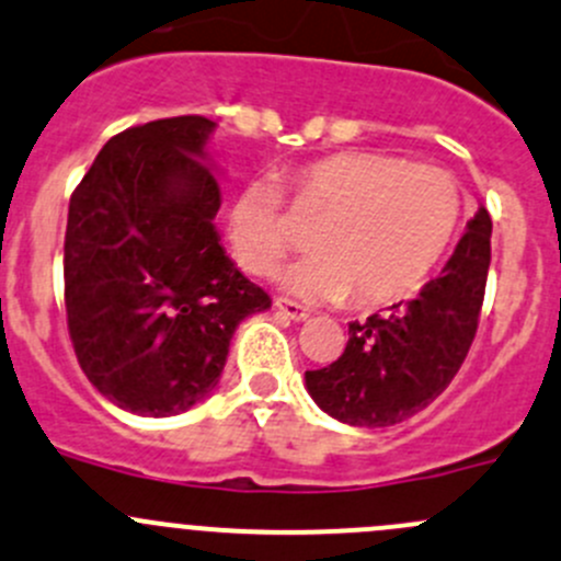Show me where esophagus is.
Wrapping results in <instances>:
<instances>
[{"label": "esophagus", "mask_w": 561, "mask_h": 561, "mask_svg": "<svg viewBox=\"0 0 561 561\" xmlns=\"http://www.w3.org/2000/svg\"><path fill=\"white\" fill-rule=\"evenodd\" d=\"M274 307L279 309L287 320H296V323H301V320L309 318V309H304L301 304H296V301H287V298H276Z\"/></svg>", "instance_id": "1"}]
</instances>
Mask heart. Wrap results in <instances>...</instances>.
I'll list each match as a JSON object with an SVG mask.
<instances>
[{
  "label": "heart",
  "mask_w": 561,
  "mask_h": 561,
  "mask_svg": "<svg viewBox=\"0 0 561 561\" xmlns=\"http://www.w3.org/2000/svg\"><path fill=\"white\" fill-rule=\"evenodd\" d=\"M298 216H320L309 247L318 254L290 265L282 285L307 301L380 307L419 290L433 274L463 216L449 172L405 164L389 153L345 150L287 175ZM227 238L249 274L276 268L293 232L282 192L268 178L241 183L227 205Z\"/></svg>",
  "instance_id": "obj_1"
}]
</instances>
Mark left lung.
I'll use <instances>...</instances> for the list:
<instances>
[{
    "mask_svg": "<svg viewBox=\"0 0 561 561\" xmlns=\"http://www.w3.org/2000/svg\"><path fill=\"white\" fill-rule=\"evenodd\" d=\"M491 230V216L480 205L442 274L422 285L416 298L347 325L345 353L304 375L320 411L353 427H389L453 383L477 334Z\"/></svg>",
    "mask_w": 561,
    "mask_h": 561,
    "instance_id": "8db88e82",
    "label": "left lung"
}]
</instances>
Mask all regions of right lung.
<instances>
[{
  "instance_id": "add662e5",
  "label": "right lung",
  "mask_w": 561,
  "mask_h": 561,
  "mask_svg": "<svg viewBox=\"0 0 561 561\" xmlns=\"http://www.w3.org/2000/svg\"><path fill=\"white\" fill-rule=\"evenodd\" d=\"M199 114L112 136L70 197L65 309L90 383L136 416H175L219 386L241 320L271 298L227 257Z\"/></svg>"
}]
</instances>
